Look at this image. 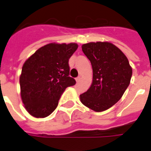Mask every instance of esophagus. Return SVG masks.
I'll return each mask as SVG.
<instances>
[{"instance_id":"esophagus-1","label":"esophagus","mask_w":151,"mask_h":151,"mask_svg":"<svg viewBox=\"0 0 151 151\" xmlns=\"http://www.w3.org/2000/svg\"><path fill=\"white\" fill-rule=\"evenodd\" d=\"M79 80H80V76L77 77V78H76V82H79Z\"/></svg>"}]
</instances>
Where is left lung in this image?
Listing matches in <instances>:
<instances>
[{
    "label": "left lung",
    "mask_w": 151,
    "mask_h": 151,
    "mask_svg": "<svg viewBox=\"0 0 151 151\" xmlns=\"http://www.w3.org/2000/svg\"><path fill=\"white\" fill-rule=\"evenodd\" d=\"M82 49L91 63L93 79L88 90L79 96L80 101L94 111H104L122 97L132 69L122 50L110 42L84 44Z\"/></svg>",
    "instance_id": "1"
}]
</instances>
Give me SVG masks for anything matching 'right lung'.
Masks as SVG:
<instances>
[{"mask_svg": "<svg viewBox=\"0 0 151 151\" xmlns=\"http://www.w3.org/2000/svg\"><path fill=\"white\" fill-rule=\"evenodd\" d=\"M76 43H50L40 47L24 63L19 77L20 94L28 113L45 118L54 111L65 89L76 84L69 76V59Z\"/></svg>", "mask_w": 151, "mask_h": 151, "instance_id": "obj_1", "label": "right lung"}]
</instances>
